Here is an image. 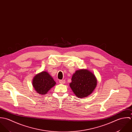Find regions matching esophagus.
<instances>
[{
	"label": "esophagus",
	"instance_id": "obj_1",
	"mask_svg": "<svg viewBox=\"0 0 132 132\" xmlns=\"http://www.w3.org/2000/svg\"><path fill=\"white\" fill-rule=\"evenodd\" d=\"M59 82L60 84H65V79H62L59 80Z\"/></svg>",
	"mask_w": 132,
	"mask_h": 132
}]
</instances>
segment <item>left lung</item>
<instances>
[{
	"instance_id": "left-lung-1",
	"label": "left lung",
	"mask_w": 132,
	"mask_h": 132,
	"mask_svg": "<svg viewBox=\"0 0 132 132\" xmlns=\"http://www.w3.org/2000/svg\"><path fill=\"white\" fill-rule=\"evenodd\" d=\"M70 87L79 98L88 96L92 93L97 85L95 76L86 69L76 71L72 77Z\"/></svg>"
}]
</instances>
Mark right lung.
<instances>
[{
	"label": "right lung",
	"instance_id": "1",
	"mask_svg": "<svg viewBox=\"0 0 132 132\" xmlns=\"http://www.w3.org/2000/svg\"><path fill=\"white\" fill-rule=\"evenodd\" d=\"M55 84L53 78L45 71L36 75L32 80V85L35 90L41 95L46 94Z\"/></svg>",
	"mask_w": 132,
	"mask_h": 132
}]
</instances>
